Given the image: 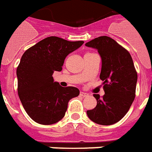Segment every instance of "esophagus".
Returning <instances> with one entry per match:
<instances>
[{
    "label": "esophagus",
    "instance_id": "obj_1",
    "mask_svg": "<svg viewBox=\"0 0 152 152\" xmlns=\"http://www.w3.org/2000/svg\"><path fill=\"white\" fill-rule=\"evenodd\" d=\"M79 95L83 96V97H86V96H88V93H86V92H83V91H80V93H79Z\"/></svg>",
    "mask_w": 152,
    "mask_h": 152
}]
</instances>
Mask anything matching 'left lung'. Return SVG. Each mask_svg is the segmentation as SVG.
Returning a JSON list of instances; mask_svg holds the SVG:
<instances>
[{
  "mask_svg": "<svg viewBox=\"0 0 152 152\" xmlns=\"http://www.w3.org/2000/svg\"><path fill=\"white\" fill-rule=\"evenodd\" d=\"M85 46L97 50L102 58L100 78L105 91L102 98L94 95L96 106L87 115L96 124H114L127 114L135 98L137 74L133 59L128 50L109 37H96Z\"/></svg>",
  "mask_w": 152,
  "mask_h": 152,
  "instance_id": "1",
  "label": "left lung"
}]
</instances>
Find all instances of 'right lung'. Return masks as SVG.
Returning <instances> with one entry per match:
<instances>
[{
    "instance_id": "add662e5",
    "label": "right lung",
    "mask_w": 152,
    "mask_h": 152,
    "mask_svg": "<svg viewBox=\"0 0 152 152\" xmlns=\"http://www.w3.org/2000/svg\"><path fill=\"white\" fill-rule=\"evenodd\" d=\"M83 43L49 37L23 53L16 71L18 93L33 121L44 125L56 124L63 119L69 101L79 95L78 88L61 87L52 74L62 70L66 56Z\"/></svg>"
}]
</instances>
